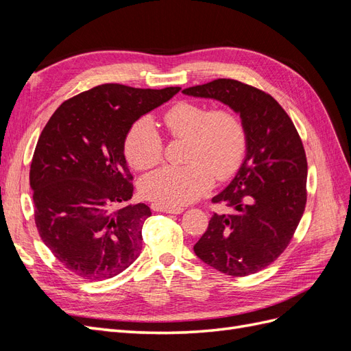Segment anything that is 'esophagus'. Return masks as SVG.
I'll list each match as a JSON object with an SVG mask.
<instances>
[{
  "mask_svg": "<svg viewBox=\"0 0 351 351\" xmlns=\"http://www.w3.org/2000/svg\"><path fill=\"white\" fill-rule=\"evenodd\" d=\"M151 208L156 212H165V214H182L183 212V208H168L161 204H152Z\"/></svg>",
  "mask_w": 351,
  "mask_h": 351,
  "instance_id": "obj_1",
  "label": "esophagus"
}]
</instances>
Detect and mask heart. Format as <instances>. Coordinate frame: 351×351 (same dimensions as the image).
Wrapping results in <instances>:
<instances>
[{
	"mask_svg": "<svg viewBox=\"0 0 351 351\" xmlns=\"http://www.w3.org/2000/svg\"><path fill=\"white\" fill-rule=\"evenodd\" d=\"M162 121L173 139H186L183 167H165L142 182V193L168 208L197 200L214 184L234 176L247 152V132L240 115L228 107L209 108L183 99L169 107ZM124 152L137 169L164 161L165 145L151 119L137 120L124 139Z\"/></svg>",
	"mask_w": 351,
	"mask_h": 351,
	"instance_id": "heart-1",
	"label": "heart"
}]
</instances>
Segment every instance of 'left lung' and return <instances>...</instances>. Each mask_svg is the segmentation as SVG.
<instances>
[{"label":"left lung","mask_w":351,"mask_h":351,"mask_svg":"<svg viewBox=\"0 0 351 351\" xmlns=\"http://www.w3.org/2000/svg\"><path fill=\"white\" fill-rule=\"evenodd\" d=\"M186 95L214 98L240 112L247 132V155L234 180L212 204L231 214H214L195 244L196 256L217 271L246 277L280 258L303 217L307 159L300 134L269 93L234 79L187 88Z\"/></svg>","instance_id":"obj_1"}]
</instances>
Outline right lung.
<instances>
[{
    "label": "right lung",
    "instance_id": "right-lung-1",
    "mask_svg": "<svg viewBox=\"0 0 351 351\" xmlns=\"http://www.w3.org/2000/svg\"><path fill=\"white\" fill-rule=\"evenodd\" d=\"M178 90L99 84L62 102L42 130L29 173L35 224L52 254L77 277L112 278L139 258L151 209L127 205L133 176L124 139L139 117Z\"/></svg>",
    "mask_w": 351,
    "mask_h": 351
}]
</instances>
